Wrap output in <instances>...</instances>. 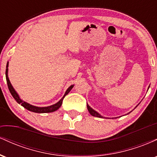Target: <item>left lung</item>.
<instances>
[{"mask_svg":"<svg viewBox=\"0 0 157 157\" xmlns=\"http://www.w3.org/2000/svg\"><path fill=\"white\" fill-rule=\"evenodd\" d=\"M136 106H137V105H136ZM136 107H135V108H136ZM87 109H88V111H89V113H91V115H92V116L97 117H100V118H105V117H104L101 116V115H100L98 112H97L96 111H94V110L92 108L90 107V106L88 105V104H87ZM129 113H130V112H129ZM105 118H109V117H105Z\"/></svg>","mask_w":157,"mask_h":157,"instance_id":"obj_1","label":"left lung"}]
</instances>
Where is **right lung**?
I'll list each match as a JSON object with an SVG mask.
<instances>
[{
	"instance_id": "add662e5",
	"label": "right lung",
	"mask_w": 157,
	"mask_h": 157,
	"mask_svg": "<svg viewBox=\"0 0 157 157\" xmlns=\"http://www.w3.org/2000/svg\"><path fill=\"white\" fill-rule=\"evenodd\" d=\"M8 67H9V62H7L6 64V82H7V85H8V88L9 90H10L11 94L12 95V97H14V99L17 101V103L21 104L23 107H24L25 109L29 110V111H32V112H35V113H50V112H54V111H57L59 108L60 107L61 105H62V102H63V100L65 97L66 95H67L69 91L72 89V88L74 87V85H71V86L68 87V89L66 90V93L63 95V97L61 98V100L59 102H57V103L54 104V105H49V106H46V107H38V106H35L33 105H31V104L28 103V102L23 101V100H21L18 94L16 92V91L14 89L13 86H12L11 84L10 79H9L8 77Z\"/></svg>"
}]
</instances>
